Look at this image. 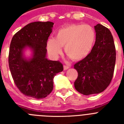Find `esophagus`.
I'll use <instances>...</instances> for the list:
<instances>
[{"label": "esophagus", "mask_w": 124, "mask_h": 124, "mask_svg": "<svg viewBox=\"0 0 124 124\" xmlns=\"http://www.w3.org/2000/svg\"><path fill=\"white\" fill-rule=\"evenodd\" d=\"M70 68V67L67 66V65H63V70H66L67 69H69Z\"/></svg>", "instance_id": "obj_1"}]
</instances>
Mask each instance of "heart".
<instances>
[{"label": "heart", "mask_w": 124, "mask_h": 124, "mask_svg": "<svg viewBox=\"0 0 124 124\" xmlns=\"http://www.w3.org/2000/svg\"><path fill=\"white\" fill-rule=\"evenodd\" d=\"M95 39V31L90 25L70 24L58 30L55 38L48 39L47 49L52 57L57 58L64 47L67 55L74 61H80L91 52Z\"/></svg>", "instance_id": "1"}]
</instances>
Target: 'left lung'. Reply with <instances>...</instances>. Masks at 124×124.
Instances as JSON below:
<instances>
[{
  "label": "left lung",
  "mask_w": 124,
  "mask_h": 124,
  "mask_svg": "<svg viewBox=\"0 0 124 124\" xmlns=\"http://www.w3.org/2000/svg\"><path fill=\"white\" fill-rule=\"evenodd\" d=\"M96 41L89 55L74 65L78 77L76 90L84 95L98 94L106 89L112 78L116 48L110 30L101 24L94 26Z\"/></svg>",
  "instance_id": "1"
}]
</instances>
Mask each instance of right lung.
Here are the masks:
<instances>
[{"label":"right lung","mask_w":124,"mask_h":124,"mask_svg":"<svg viewBox=\"0 0 124 124\" xmlns=\"http://www.w3.org/2000/svg\"><path fill=\"white\" fill-rule=\"evenodd\" d=\"M54 23L36 22L29 23L12 38L8 65L15 84L24 95L37 100L46 98L53 90V78L63 70L59 61L46 57L47 41ZM32 51L26 58L24 51Z\"/></svg>","instance_id":"1"}]
</instances>
